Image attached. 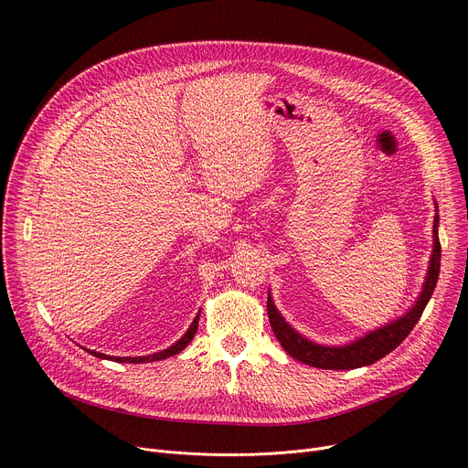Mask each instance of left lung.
<instances>
[{
    "instance_id": "8db88e82",
    "label": "left lung",
    "mask_w": 468,
    "mask_h": 468,
    "mask_svg": "<svg viewBox=\"0 0 468 468\" xmlns=\"http://www.w3.org/2000/svg\"><path fill=\"white\" fill-rule=\"evenodd\" d=\"M432 237H434V249L429 263L427 279L420 298H417L413 307L406 314L397 318V321H392L374 332H367L364 337H358L356 341L347 343V346L330 347V346H318V343L309 341L284 321L271 300V293H267L269 323H271L273 334L281 341L284 351L292 358H296L313 367H323V370H355V367L370 366L379 358H383L385 355H388L390 351H395L408 337V334L413 330L417 321L421 318L438 282L440 254H441L440 240H438V207L434 216Z\"/></svg>"
}]
</instances>
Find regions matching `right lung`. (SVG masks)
<instances>
[{
    "label": "right lung",
    "instance_id": "1",
    "mask_svg": "<svg viewBox=\"0 0 468 468\" xmlns=\"http://www.w3.org/2000/svg\"><path fill=\"white\" fill-rule=\"evenodd\" d=\"M197 326H199V314H197L193 318L191 326L187 328V332L176 341L172 343V346L165 351H159L155 355H147V356H110V355H104V353H96V351H89L90 355H94L96 358H108V360H113V362H125V364H142V362H155V360H163V358H168V356H175L178 355L180 351H184L189 341L195 337V332H197Z\"/></svg>",
    "mask_w": 468,
    "mask_h": 468
}]
</instances>
